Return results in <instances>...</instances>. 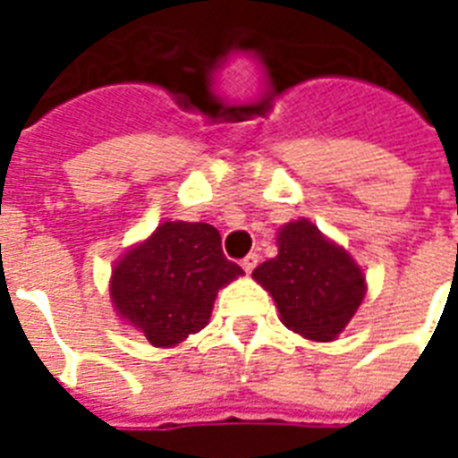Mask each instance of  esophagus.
Here are the masks:
<instances>
[{
    "label": "esophagus",
    "instance_id": "34e87169",
    "mask_svg": "<svg viewBox=\"0 0 458 458\" xmlns=\"http://www.w3.org/2000/svg\"><path fill=\"white\" fill-rule=\"evenodd\" d=\"M257 264H259V254H247V257L242 259V268L247 273L254 271V268H257Z\"/></svg>",
    "mask_w": 458,
    "mask_h": 458
}]
</instances>
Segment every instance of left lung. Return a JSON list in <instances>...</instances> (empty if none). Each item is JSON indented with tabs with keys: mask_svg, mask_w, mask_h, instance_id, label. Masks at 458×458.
Returning <instances> with one entry per match:
<instances>
[{
	"mask_svg": "<svg viewBox=\"0 0 458 458\" xmlns=\"http://www.w3.org/2000/svg\"><path fill=\"white\" fill-rule=\"evenodd\" d=\"M251 276L271 293L283 323L316 342L335 340L366 294L354 259L309 221L287 223L278 233V257Z\"/></svg>",
	"mask_w": 458,
	"mask_h": 458,
	"instance_id": "1",
	"label": "left lung"
}]
</instances>
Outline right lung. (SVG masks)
Listing matches in <instances>:
<instances>
[{"label": "right lung", "mask_w": 458, "mask_h": 458, "mask_svg": "<svg viewBox=\"0 0 458 458\" xmlns=\"http://www.w3.org/2000/svg\"><path fill=\"white\" fill-rule=\"evenodd\" d=\"M237 276L214 225L168 221L118 261L111 300L154 347H173L207 326L218 290Z\"/></svg>", "instance_id": "1"}]
</instances>
